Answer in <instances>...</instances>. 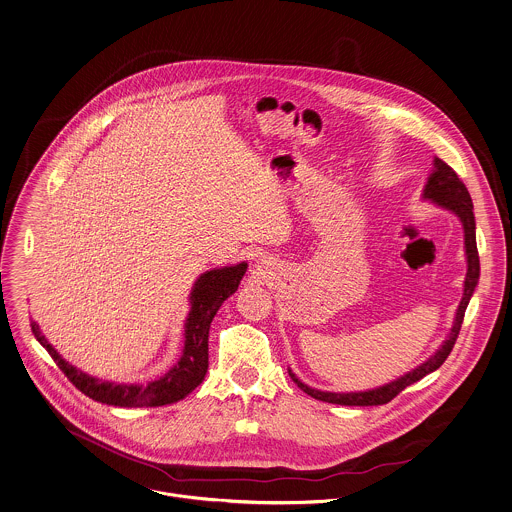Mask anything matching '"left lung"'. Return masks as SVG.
<instances>
[{
  "label": "left lung",
  "instance_id": "obj_1",
  "mask_svg": "<svg viewBox=\"0 0 512 512\" xmlns=\"http://www.w3.org/2000/svg\"><path fill=\"white\" fill-rule=\"evenodd\" d=\"M434 169L430 172L424 188H422V200L424 202H432L434 206L454 214L459 220L461 229H463V251H465V263H467V273H465V281H463V294L461 300L457 304L455 310L454 324L450 328V334L446 336V340L442 341V345L420 365H416L414 369L406 371L404 375H400L397 379L381 385V387H373L367 391H351V393H332V391H320L314 389L306 383H302L296 373H292V369L288 367V375L290 379L312 398L324 400V402H332V404H343V406H377V404H387L389 400L397 397L400 391H404L406 387L414 385L416 381H420L422 377L434 373L450 355L452 347H454L457 334L461 330V322L467 310V304L475 292V286L479 283V253H477V239H475V216H473V202L471 196L465 188V184L459 180V176L455 174L454 169H450L442 159L434 157Z\"/></svg>",
  "mask_w": 512,
  "mask_h": 512
}]
</instances>
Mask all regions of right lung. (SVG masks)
Segmentation results:
<instances>
[{
    "label": "right lung",
    "instance_id": "1",
    "mask_svg": "<svg viewBox=\"0 0 512 512\" xmlns=\"http://www.w3.org/2000/svg\"><path fill=\"white\" fill-rule=\"evenodd\" d=\"M247 263H235L226 267H216L204 271L190 288L188 294V314L184 320L182 334V353L171 369L145 385L139 383H115L92 377L72 363H68L53 343L45 338L37 322H31V330L37 341L49 351L62 373L74 383L78 391L86 397L94 398L102 404L123 406V408H141V406H165L178 402L190 395L206 377L208 371V336L210 324L229 296L237 290Z\"/></svg>",
    "mask_w": 512,
    "mask_h": 512
}]
</instances>
